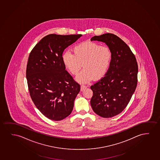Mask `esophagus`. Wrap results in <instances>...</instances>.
Masks as SVG:
<instances>
[{"mask_svg":"<svg viewBox=\"0 0 160 160\" xmlns=\"http://www.w3.org/2000/svg\"><path fill=\"white\" fill-rule=\"evenodd\" d=\"M86 88H87V86H85V85H82V86H81V90L83 91V90L84 89H86Z\"/></svg>","mask_w":160,"mask_h":160,"instance_id":"esophagus-1","label":"esophagus"}]
</instances>
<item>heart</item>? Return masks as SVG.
Segmentation results:
<instances>
[{"mask_svg":"<svg viewBox=\"0 0 160 160\" xmlns=\"http://www.w3.org/2000/svg\"><path fill=\"white\" fill-rule=\"evenodd\" d=\"M73 54L67 52L62 55L63 63L72 74L76 75L83 65L84 69L77 76V81L86 83L102 78L106 74L112 60L109 48L87 41L79 43L73 49Z\"/></svg>","mask_w":160,"mask_h":160,"instance_id":"b5f03b06","label":"heart"}]
</instances>
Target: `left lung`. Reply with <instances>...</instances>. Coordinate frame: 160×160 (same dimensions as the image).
<instances>
[{"mask_svg":"<svg viewBox=\"0 0 160 160\" xmlns=\"http://www.w3.org/2000/svg\"><path fill=\"white\" fill-rule=\"evenodd\" d=\"M102 42L112 52L106 74L90 87L93 92L90 104L95 113L104 118L116 116L126 108L137 86V59L130 48L112 33L95 36L91 41Z\"/></svg>","mask_w":160,"mask_h":160,"instance_id":"left-lung-1","label":"left lung"}]
</instances>
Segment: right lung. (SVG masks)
Segmentation results:
<instances>
[{"instance_id": "obj_1", "label": "right lung", "mask_w": 160, "mask_h": 160, "mask_svg": "<svg viewBox=\"0 0 160 160\" xmlns=\"http://www.w3.org/2000/svg\"><path fill=\"white\" fill-rule=\"evenodd\" d=\"M82 36L50 34L29 54L26 68L29 95L37 108L49 119L60 121L72 112L81 87L65 70L62 54Z\"/></svg>"}]
</instances>
